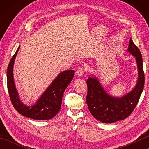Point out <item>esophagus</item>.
I'll use <instances>...</instances> for the list:
<instances>
[{"mask_svg":"<svg viewBox=\"0 0 149 149\" xmlns=\"http://www.w3.org/2000/svg\"><path fill=\"white\" fill-rule=\"evenodd\" d=\"M84 72V70L83 68L81 67L79 68H78L76 73H77V75L78 77H82L83 75Z\"/></svg>","mask_w":149,"mask_h":149,"instance_id":"34e87169","label":"esophagus"}]
</instances>
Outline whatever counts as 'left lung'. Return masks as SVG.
I'll return each mask as SVG.
<instances>
[{
	"label": "left lung",
	"mask_w": 149,
	"mask_h": 149,
	"mask_svg": "<svg viewBox=\"0 0 149 149\" xmlns=\"http://www.w3.org/2000/svg\"><path fill=\"white\" fill-rule=\"evenodd\" d=\"M127 52L135 57L138 77L135 87L125 95L115 97L107 93L97 77L92 76L86 81V103L90 113L100 122L111 123L127 118L136 106L143 90L145 75L141 54L136 45L129 40Z\"/></svg>",
	"instance_id": "left-lung-1"
}]
</instances>
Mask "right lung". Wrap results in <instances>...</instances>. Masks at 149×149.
<instances>
[{
    "instance_id": "obj_1",
    "label": "right lung",
    "mask_w": 149,
    "mask_h": 149,
    "mask_svg": "<svg viewBox=\"0 0 149 149\" xmlns=\"http://www.w3.org/2000/svg\"><path fill=\"white\" fill-rule=\"evenodd\" d=\"M20 49L12 57L7 70V85L9 97L13 106L24 116L34 120H49L54 117L61 108L63 95L72 81L75 74L74 70L60 73L44 93L31 106L22 102L16 88L13 78V66L16 56Z\"/></svg>"
}]
</instances>
